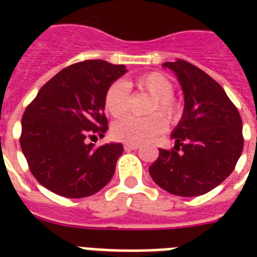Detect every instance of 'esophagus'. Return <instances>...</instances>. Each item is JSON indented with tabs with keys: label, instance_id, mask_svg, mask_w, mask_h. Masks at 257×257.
<instances>
[{
	"label": "esophagus",
	"instance_id": "obj_1",
	"mask_svg": "<svg viewBox=\"0 0 257 257\" xmlns=\"http://www.w3.org/2000/svg\"><path fill=\"white\" fill-rule=\"evenodd\" d=\"M123 149H125V150H138V149H139V145H134V143H125V145H123Z\"/></svg>",
	"mask_w": 257,
	"mask_h": 257
}]
</instances>
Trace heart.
<instances>
[{"instance_id":"heart-1","label":"heart","mask_w":257,"mask_h":257,"mask_svg":"<svg viewBox=\"0 0 257 257\" xmlns=\"http://www.w3.org/2000/svg\"><path fill=\"white\" fill-rule=\"evenodd\" d=\"M126 86L136 88L139 92H145L153 97L149 112L161 114L168 122L176 121L182 112V106L175 97V86L167 75L161 73H149L140 75L132 81H126ZM126 86L122 82H114L107 88L104 93V110L108 115L118 118L128 110L129 95ZM165 121L160 115L150 117H128L121 118L114 122L111 128L112 136L117 140L126 143H143L164 132Z\"/></svg>"}]
</instances>
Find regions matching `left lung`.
Returning <instances> with one entry per match:
<instances>
[{
	"instance_id": "1",
	"label": "left lung",
	"mask_w": 257,
	"mask_h": 257,
	"mask_svg": "<svg viewBox=\"0 0 257 257\" xmlns=\"http://www.w3.org/2000/svg\"><path fill=\"white\" fill-rule=\"evenodd\" d=\"M164 67L171 68L182 85L184 111L172 132L175 149H160L149 172L173 195H202L237 165L243 147L242 119L224 89L201 68L182 59Z\"/></svg>"
}]
</instances>
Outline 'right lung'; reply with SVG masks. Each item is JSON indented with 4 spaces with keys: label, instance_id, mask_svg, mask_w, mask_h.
I'll return each mask as SVG.
<instances>
[{
    "label": "right lung",
    "instance_id": "obj_1",
    "mask_svg": "<svg viewBox=\"0 0 257 257\" xmlns=\"http://www.w3.org/2000/svg\"><path fill=\"white\" fill-rule=\"evenodd\" d=\"M125 73V66L104 60L71 64L26 107L20 147L38 183L62 197L84 198L111 180L122 145L95 147L86 139L106 134L104 93Z\"/></svg>",
    "mask_w": 257,
    "mask_h": 257
}]
</instances>
